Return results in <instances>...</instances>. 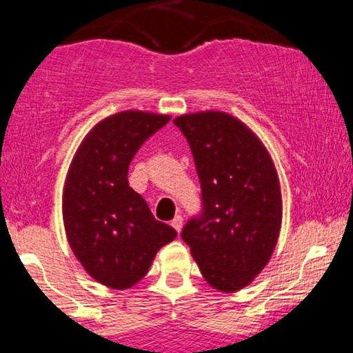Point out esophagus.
Returning a JSON list of instances; mask_svg holds the SVG:
<instances>
[{
    "label": "esophagus",
    "mask_w": 353,
    "mask_h": 353,
    "mask_svg": "<svg viewBox=\"0 0 353 353\" xmlns=\"http://www.w3.org/2000/svg\"><path fill=\"white\" fill-rule=\"evenodd\" d=\"M170 225H172L174 229L177 230V232H181V229H183V216H181V215H177L176 219H174L172 222H170Z\"/></svg>",
    "instance_id": "34e87169"
}]
</instances>
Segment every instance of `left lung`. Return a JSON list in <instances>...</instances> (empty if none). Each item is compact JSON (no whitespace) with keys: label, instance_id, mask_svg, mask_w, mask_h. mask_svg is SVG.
I'll use <instances>...</instances> for the list:
<instances>
[{"label":"left lung","instance_id":"8db88e82","mask_svg":"<svg viewBox=\"0 0 353 353\" xmlns=\"http://www.w3.org/2000/svg\"><path fill=\"white\" fill-rule=\"evenodd\" d=\"M193 152L205 212L183 239L203 279L220 292L248 287L275 251L282 227L276 167L258 134L223 110L177 116Z\"/></svg>","mask_w":353,"mask_h":353}]
</instances>
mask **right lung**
<instances>
[{
	"instance_id": "right-lung-1",
	"label": "right lung",
	"mask_w": 353,
	"mask_h": 353,
	"mask_svg": "<svg viewBox=\"0 0 353 353\" xmlns=\"http://www.w3.org/2000/svg\"><path fill=\"white\" fill-rule=\"evenodd\" d=\"M169 119V114L138 109L104 117L85 134L68 169L66 239L85 272L114 290L137 285L159 249L177 237L128 184L131 159Z\"/></svg>"
}]
</instances>
